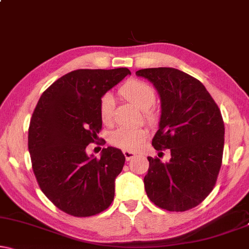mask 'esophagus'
Segmentation results:
<instances>
[{
  "mask_svg": "<svg viewBox=\"0 0 249 249\" xmlns=\"http://www.w3.org/2000/svg\"><path fill=\"white\" fill-rule=\"evenodd\" d=\"M123 154H124V156H125V159H126V160H130V159H132L133 157H135V154H134V152L128 151V150H124V151H123Z\"/></svg>",
  "mask_w": 249,
  "mask_h": 249,
  "instance_id": "34e87169",
  "label": "esophagus"
}]
</instances>
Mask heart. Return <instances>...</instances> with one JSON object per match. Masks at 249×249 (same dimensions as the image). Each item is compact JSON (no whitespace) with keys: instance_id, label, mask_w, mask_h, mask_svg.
I'll return each mask as SVG.
<instances>
[{"instance_id":"b5f03b06","label":"heart","mask_w":249,"mask_h":249,"mask_svg":"<svg viewBox=\"0 0 249 249\" xmlns=\"http://www.w3.org/2000/svg\"><path fill=\"white\" fill-rule=\"evenodd\" d=\"M119 93L128 102L137 106L143 110L144 118L148 123L154 124L157 121V115L150 109L155 105L157 94L155 89L150 84L140 79H131L119 89ZM115 110V99L111 93H105L99 102V114L101 121L105 124H109L112 121ZM148 138V132L144 128H128L119 127L111 132L109 141L112 145L124 150L137 151Z\"/></svg>"}]
</instances>
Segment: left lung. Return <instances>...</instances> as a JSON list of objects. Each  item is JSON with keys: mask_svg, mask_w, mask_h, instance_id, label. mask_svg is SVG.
<instances>
[{"mask_svg": "<svg viewBox=\"0 0 249 249\" xmlns=\"http://www.w3.org/2000/svg\"><path fill=\"white\" fill-rule=\"evenodd\" d=\"M138 76L154 83L161 100L159 130L152 139L158 157H148L144 188L156 206L170 212L196 207L213 190L222 165L221 110L197 78L175 68H145ZM164 150L171 158L161 162Z\"/></svg>", "mask_w": 249, "mask_h": 249, "instance_id": "1", "label": "left lung"}]
</instances>
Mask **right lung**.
I'll list each match as a JSON object with an SVG mask.
<instances>
[{"label":"right lung","mask_w":249,"mask_h":249,"mask_svg":"<svg viewBox=\"0 0 249 249\" xmlns=\"http://www.w3.org/2000/svg\"><path fill=\"white\" fill-rule=\"evenodd\" d=\"M130 74L127 68L72 71L43 92L33 112L28 150L35 178L51 203L72 216L99 214L114 200L124 155L108 147L100 158L89 157L86 147L99 140L101 97Z\"/></svg>","instance_id":"add662e5"}]
</instances>
